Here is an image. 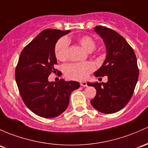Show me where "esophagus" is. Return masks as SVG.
<instances>
[{"mask_svg": "<svg viewBox=\"0 0 148 148\" xmlns=\"http://www.w3.org/2000/svg\"><path fill=\"white\" fill-rule=\"evenodd\" d=\"M80 85L82 86H87V83L86 82H80Z\"/></svg>", "mask_w": 148, "mask_h": 148, "instance_id": "1", "label": "esophagus"}]
</instances>
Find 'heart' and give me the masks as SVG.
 Listing matches in <instances>:
<instances>
[{"instance_id": "1", "label": "heart", "mask_w": 148, "mask_h": 148, "mask_svg": "<svg viewBox=\"0 0 148 148\" xmlns=\"http://www.w3.org/2000/svg\"><path fill=\"white\" fill-rule=\"evenodd\" d=\"M77 42L86 51L91 52L96 47V42L93 37L83 35L77 38ZM69 40L65 37L60 38L54 47V54L57 60L65 61L67 59ZM95 69V65L91 62H76L68 64L64 66V74L66 77L74 80H84Z\"/></svg>"}]
</instances>
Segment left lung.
I'll list each match as a JSON object with an SVG mask.
<instances>
[{
  "label": "left lung",
  "mask_w": 148,
  "mask_h": 148,
  "mask_svg": "<svg viewBox=\"0 0 148 148\" xmlns=\"http://www.w3.org/2000/svg\"><path fill=\"white\" fill-rule=\"evenodd\" d=\"M94 29L106 47L105 61L94 75L107 76L108 82L87 84L96 90L91 103L101 113H113L127 105L134 92L139 75L136 56L133 48L117 32L103 26H96Z\"/></svg>",
  "instance_id": "obj_1"
}]
</instances>
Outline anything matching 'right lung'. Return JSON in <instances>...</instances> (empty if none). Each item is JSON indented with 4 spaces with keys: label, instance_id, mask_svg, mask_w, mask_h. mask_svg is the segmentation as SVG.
<instances>
[{
    "label": "right lung",
    "instance_id": "right-lung-1",
    "mask_svg": "<svg viewBox=\"0 0 148 148\" xmlns=\"http://www.w3.org/2000/svg\"><path fill=\"white\" fill-rule=\"evenodd\" d=\"M70 30L47 29L42 31L21 52L15 68V81L26 106L40 117L50 119L67 108L70 94L79 88L74 81L49 82L56 72L54 47L60 37Z\"/></svg>",
    "mask_w": 148,
    "mask_h": 148
}]
</instances>
